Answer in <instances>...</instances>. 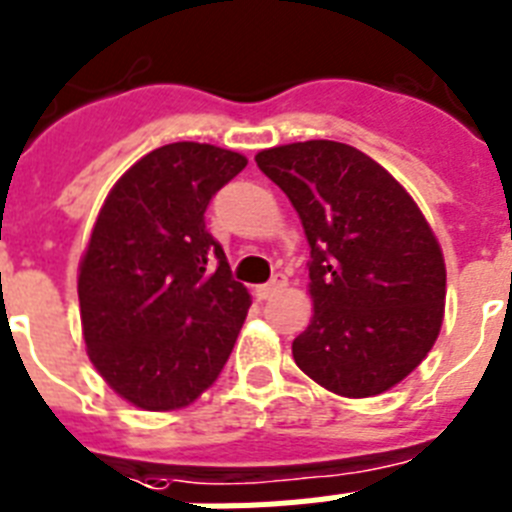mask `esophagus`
<instances>
[{
    "label": "esophagus",
    "instance_id": "esophagus-1",
    "mask_svg": "<svg viewBox=\"0 0 512 512\" xmlns=\"http://www.w3.org/2000/svg\"><path fill=\"white\" fill-rule=\"evenodd\" d=\"M285 285H287L285 277H282V274H277V277H272V280L266 282V285L256 287V298H259V301H266V298H272L274 293H280Z\"/></svg>",
    "mask_w": 512,
    "mask_h": 512
}]
</instances>
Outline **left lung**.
Wrapping results in <instances>:
<instances>
[{
  "label": "left lung",
  "mask_w": 512,
  "mask_h": 512,
  "mask_svg": "<svg viewBox=\"0 0 512 512\" xmlns=\"http://www.w3.org/2000/svg\"><path fill=\"white\" fill-rule=\"evenodd\" d=\"M256 164L285 190L311 246L314 316L293 340L298 369L340 398L382 395L442 329L437 235L411 193L348 143H287L259 151Z\"/></svg>",
  "instance_id": "1"
}]
</instances>
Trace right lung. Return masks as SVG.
<instances>
[{"instance_id":"1","label":"right lung","mask_w":512,"mask_h":512,"mask_svg":"<svg viewBox=\"0 0 512 512\" xmlns=\"http://www.w3.org/2000/svg\"><path fill=\"white\" fill-rule=\"evenodd\" d=\"M246 164L211 143H167L104 198L78 266L80 324L101 379L141 411L201 398L246 322L251 295L204 222L211 196Z\"/></svg>"}]
</instances>
